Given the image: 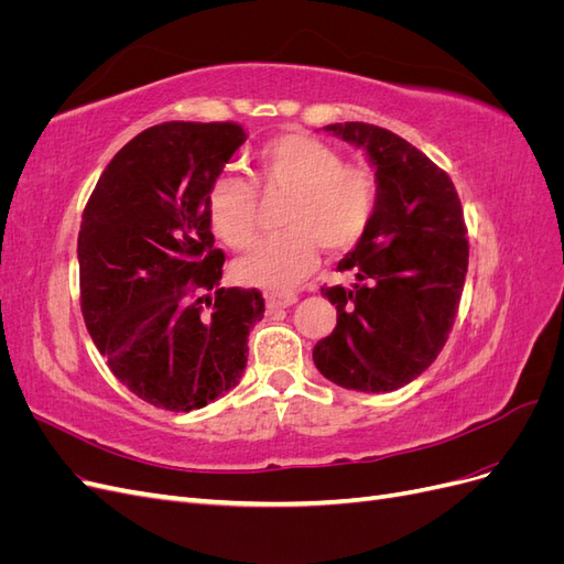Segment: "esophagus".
Returning a JSON list of instances; mask_svg holds the SVG:
<instances>
[{"label": "esophagus", "mask_w": 564, "mask_h": 564, "mask_svg": "<svg viewBox=\"0 0 564 564\" xmlns=\"http://www.w3.org/2000/svg\"><path fill=\"white\" fill-rule=\"evenodd\" d=\"M265 303H268V311L289 308V305H294V303H296V294H280V292H272V294H265Z\"/></svg>", "instance_id": "esophagus-1"}]
</instances>
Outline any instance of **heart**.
Returning a JSON list of instances; mask_svg holds the SVG:
<instances>
[{"label": "heart", "instance_id": "b5f03b06", "mask_svg": "<svg viewBox=\"0 0 564 564\" xmlns=\"http://www.w3.org/2000/svg\"><path fill=\"white\" fill-rule=\"evenodd\" d=\"M256 178L268 193H286L284 232L253 247L235 263V275L253 286L289 289L315 265L317 245L346 251L367 232L379 204V181L365 164H344L338 152L305 133H280L256 150ZM207 212L228 247L256 240V187L240 176L214 181Z\"/></svg>", "mask_w": 564, "mask_h": 564}]
</instances>
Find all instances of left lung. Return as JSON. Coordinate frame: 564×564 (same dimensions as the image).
<instances>
[{
  "label": "left lung",
  "instance_id": "8db88e82",
  "mask_svg": "<svg viewBox=\"0 0 564 564\" xmlns=\"http://www.w3.org/2000/svg\"><path fill=\"white\" fill-rule=\"evenodd\" d=\"M324 131L367 152L379 204L360 242L338 261L357 282L322 286L336 305V327L317 340L313 360L340 388L398 390L449 338L468 272L464 209L452 178L398 133L365 122Z\"/></svg>",
  "mask_w": 564,
  "mask_h": 564
}]
</instances>
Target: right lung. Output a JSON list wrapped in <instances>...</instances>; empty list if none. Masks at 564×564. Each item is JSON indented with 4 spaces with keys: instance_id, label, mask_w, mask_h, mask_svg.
I'll return each mask as SVG.
<instances>
[{
    "instance_id": "1",
    "label": "right lung",
    "mask_w": 564,
    "mask_h": 564,
    "mask_svg": "<svg viewBox=\"0 0 564 564\" xmlns=\"http://www.w3.org/2000/svg\"><path fill=\"white\" fill-rule=\"evenodd\" d=\"M247 141L232 122H164L131 139L100 174L77 237L82 315L133 395L193 412L247 367L259 289L220 286L207 197Z\"/></svg>"
}]
</instances>
